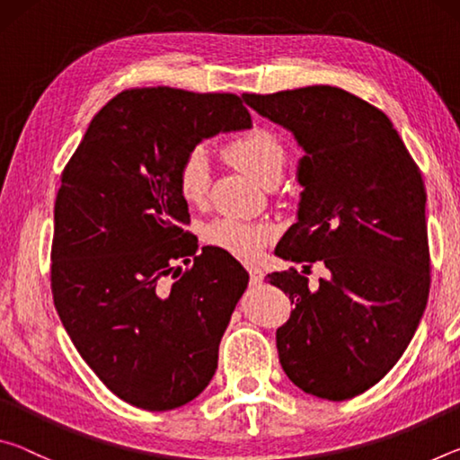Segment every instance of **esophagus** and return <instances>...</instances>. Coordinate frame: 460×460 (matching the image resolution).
<instances>
[{
	"instance_id": "esophagus-1",
	"label": "esophagus",
	"mask_w": 460,
	"mask_h": 460,
	"mask_svg": "<svg viewBox=\"0 0 460 460\" xmlns=\"http://www.w3.org/2000/svg\"><path fill=\"white\" fill-rule=\"evenodd\" d=\"M247 271L249 278H252V286H260L263 279V271L258 266H253V263H247Z\"/></svg>"
}]
</instances>
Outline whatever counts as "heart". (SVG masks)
<instances>
[{"label":"heart","mask_w":460,"mask_h":460,"mask_svg":"<svg viewBox=\"0 0 460 460\" xmlns=\"http://www.w3.org/2000/svg\"><path fill=\"white\" fill-rule=\"evenodd\" d=\"M225 155L263 186L271 181H279L286 166V147L282 139L260 128L233 137L225 146ZM208 172H211V162H208L205 147H194L184 155L181 168H178L176 182L178 192L186 202L199 205L205 199ZM200 235L208 245L223 249L235 258L252 260L276 235V229L268 223L219 217V219L208 221L202 227Z\"/></svg>","instance_id":"obj_1"}]
</instances>
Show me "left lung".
<instances>
[{
	"label": "left lung",
	"mask_w": 460,
	"mask_h": 460,
	"mask_svg": "<svg viewBox=\"0 0 460 460\" xmlns=\"http://www.w3.org/2000/svg\"><path fill=\"white\" fill-rule=\"evenodd\" d=\"M292 131L298 221L276 247L282 260H321L329 276L310 288L290 271L268 282L294 310L276 332L279 363L302 392L349 400L398 363L430 292L422 174L384 111L331 84L243 95ZM310 268V266H305Z\"/></svg>",
	"instance_id": "8db88e82"
}]
</instances>
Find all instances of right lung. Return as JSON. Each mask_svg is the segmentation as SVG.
Wrapping results in <instances>:
<instances>
[{
	"instance_id": "1",
	"label": "right lung",
	"mask_w": 460,
	"mask_h": 460,
	"mask_svg": "<svg viewBox=\"0 0 460 460\" xmlns=\"http://www.w3.org/2000/svg\"><path fill=\"white\" fill-rule=\"evenodd\" d=\"M249 128L233 93L129 89L93 118L62 172L54 306L76 351L131 406L181 408L215 376L249 274L221 249L194 255L176 176L202 139ZM178 259L191 268L176 269Z\"/></svg>"
}]
</instances>
